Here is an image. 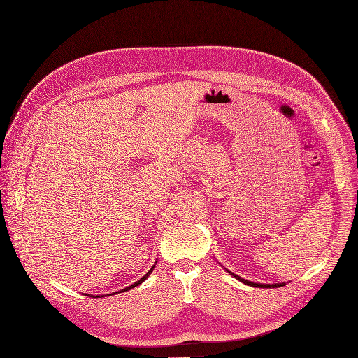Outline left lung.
Segmentation results:
<instances>
[{
	"label": "left lung",
	"mask_w": 358,
	"mask_h": 358,
	"mask_svg": "<svg viewBox=\"0 0 358 358\" xmlns=\"http://www.w3.org/2000/svg\"><path fill=\"white\" fill-rule=\"evenodd\" d=\"M228 273H231V271H228ZM231 275H234L236 280H239V281H242L243 285H248V286H252V287H280V286H285V283H280V285H261V283H252V281H248V280H245V278H242V277H239V275H236V274H234V273H231Z\"/></svg>",
	"instance_id": "8db88e82"
}]
</instances>
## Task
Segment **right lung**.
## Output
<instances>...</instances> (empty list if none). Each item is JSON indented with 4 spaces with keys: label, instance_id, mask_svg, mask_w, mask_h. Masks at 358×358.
<instances>
[{
    "label": "right lung",
    "instance_id": "obj_1",
    "mask_svg": "<svg viewBox=\"0 0 358 358\" xmlns=\"http://www.w3.org/2000/svg\"><path fill=\"white\" fill-rule=\"evenodd\" d=\"M154 268H155V266H154V267H152V268H150V270H149V271H148V273H146V274H145V275H143V277H142V278H141V280H139V281H136V283H135V285H131V286H129V287H126V289H123V290H120V292H119V293H122V292H127V290H130V289H134V287H136V286H139V285H141V283H143V281H145V280H146V278H148V277H149V274H150V273H152V270H154ZM96 297H100V296H96ZM101 297H103V296H101Z\"/></svg>",
    "mask_w": 358,
    "mask_h": 358
}]
</instances>
